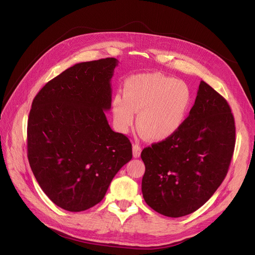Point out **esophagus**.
Returning a JSON list of instances; mask_svg holds the SVG:
<instances>
[{
	"mask_svg": "<svg viewBox=\"0 0 255 255\" xmlns=\"http://www.w3.org/2000/svg\"><path fill=\"white\" fill-rule=\"evenodd\" d=\"M140 153H141L140 145H138L137 143L133 144V156H134L135 158L139 157V156H140Z\"/></svg>",
	"mask_w": 255,
	"mask_h": 255,
	"instance_id": "34e87169",
	"label": "esophagus"
}]
</instances>
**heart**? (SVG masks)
I'll use <instances>...</instances> for the list:
<instances>
[{
	"label": "heart",
	"instance_id": "obj_1",
	"mask_svg": "<svg viewBox=\"0 0 255 255\" xmlns=\"http://www.w3.org/2000/svg\"><path fill=\"white\" fill-rule=\"evenodd\" d=\"M192 105L188 85L161 73H141L128 78L123 96L112 99L116 128L127 133L138 114L137 126L150 140L159 142L173 137L184 126Z\"/></svg>",
	"mask_w": 255,
	"mask_h": 255
}]
</instances>
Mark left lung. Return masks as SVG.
Listing matches in <instances>:
<instances>
[{"label":"left lung","instance_id":"1","mask_svg":"<svg viewBox=\"0 0 255 255\" xmlns=\"http://www.w3.org/2000/svg\"><path fill=\"white\" fill-rule=\"evenodd\" d=\"M235 146V122L227 100L201 81L182 128L141 152L145 203L177 218L201 207L228 173Z\"/></svg>","mask_w":255,"mask_h":255}]
</instances>
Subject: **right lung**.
<instances>
[{
    "mask_svg": "<svg viewBox=\"0 0 255 255\" xmlns=\"http://www.w3.org/2000/svg\"><path fill=\"white\" fill-rule=\"evenodd\" d=\"M116 58L70 67L44 85L27 121L29 166L45 195L69 212L102 201L121 167L132 159V143L111 128V80Z\"/></svg>",
    "mask_w": 255,
    "mask_h": 255,
    "instance_id": "add662e5",
    "label": "right lung"
}]
</instances>
